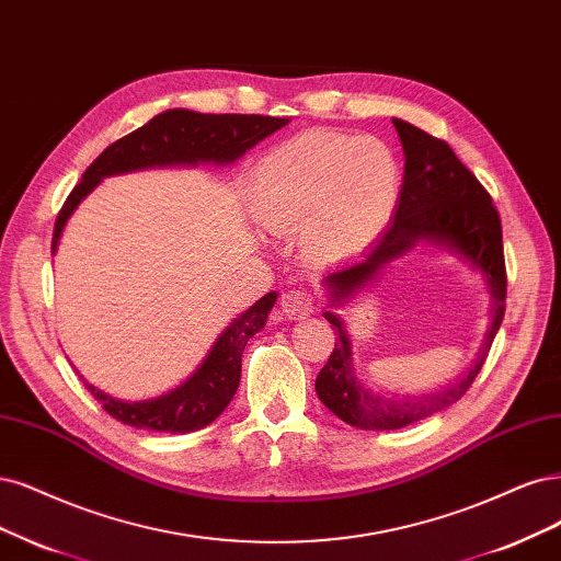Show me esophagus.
<instances>
[{"label":"esophagus","mask_w":561,"mask_h":561,"mask_svg":"<svg viewBox=\"0 0 561 561\" xmlns=\"http://www.w3.org/2000/svg\"><path fill=\"white\" fill-rule=\"evenodd\" d=\"M318 299L313 293H308L304 287L297 289H287V293L280 297V311L289 320H301L306 316H311L316 311Z\"/></svg>","instance_id":"esophagus-1"}]
</instances>
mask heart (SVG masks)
Instances as JSON below:
<instances>
[{
	"label": "heart",
	"mask_w": 561,
	"mask_h": 561,
	"mask_svg": "<svg viewBox=\"0 0 561 561\" xmlns=\"http://www.w3.org/2000/svg\"><path fill=\"white\" fill-rule=\"evenodd\" d=\"M399 187V160L385 141L311 129L257 162L253 208L274 234L306 231L318 257L343 260L388 225Z\"/></svg>",
	"instance_id": "1"
}]
</instances>
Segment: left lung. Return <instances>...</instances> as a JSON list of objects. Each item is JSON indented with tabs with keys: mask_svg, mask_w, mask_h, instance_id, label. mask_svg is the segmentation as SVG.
<instances>
[{
	"mask_svg": "<svg viewBox=\"0 0 561 561\" xmlns=\"http://www.w3.org/2000/svg\"><path fill=\"white\" fill-rule=\"evenodd\" d=\"M403 146V185L392 225L385 229L378 243L362 260L336 266L324 276L330 287L332 306L345 304L357 289L369 285L380 268L403 255L415 243L427 241L461 255L480 268L492 293V322L480 353L467 376L457 382L413 399H385L364 388L355 376L351 339H347L341 318L327 311L324 318L334 324V351L316 378L320 401L343 422L359 430H399L417 422L469 392L482 364L488 359L492 341L506 313V262L504 241H501L499 210L490 192L478 183L473 173L459 162L453 148L422 131L420 127L392 118Z\"/></svg>",
	"mask_w": 561,
	"mask_h": 561,
	"instance_id": "obj_1",
	"label": "left lung"
}]
</instances>
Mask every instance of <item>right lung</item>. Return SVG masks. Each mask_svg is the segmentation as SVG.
I'll list each match as a JSON object with an SVG mask.
<instances>
[{
  "mask_svg": "<svg viewBox=\"0 0 561 561\" xmlns=\"http://www.w3.org/2000/svg\"><path fill=\"white\" fill-rule=\"evenodd\" d=\"M287 123V118H272V115H216L187 108H169L156 115L144 127L134 129L127 137L111 144L85 169L81 183L71 190L60 214H57L50 253L57 250L62 229L76 206L90 195L102 179L113 176V173L148 167L197 162L229 164L239 160L248 148H253L257 141L266 139L268 134H274ZM276 293L264 295L255 306H250L245 313L231 322L214 343V347H210V353L199 369L181 388L169 394L129 403L96 390L94 385L85 382V378L83 385L104 405V411L111 417L129 424V427L167 434H187L202 430L214 422L227 409V403L234 399L241 380V357L245 343L250 336H255L262 330L268 311L276 304Z\"/></svg>",
  "mask_w": 561,
  "mask_h": 561,
  "instance_id": "right-lung-1",
  "label": "right lung"
}]
</instances>
